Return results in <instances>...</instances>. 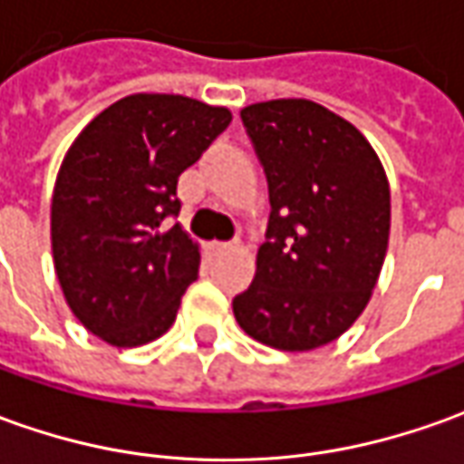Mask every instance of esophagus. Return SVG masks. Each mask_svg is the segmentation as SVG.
I'll use <instances>...</instances> for the list:
<instances>
[{
    "mask_svg": "<svg viewBox=\"0 0 464 464\" xmlns=\"http://www.w3.org/2000/svg\"><path fill=\"white\" fill-rule=\"evenodd\" d=\"M236 246H238V241H216V244H210V248H213V251H231V248H236Z\"/></svg>",
    "mask_w": 464,
    "mask_h": 464,
    "instance_id": "1",
    "label": "esophagus"
}]
</instances>
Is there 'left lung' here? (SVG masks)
<instances>
[{
    "instance_id": "8db88e82",
    "label": "left lung",
    "mask_w": 464,
    "mask_h": 464,
    "mask_svg": "<svg viewBox=\"0 0 464 464\" xmlns=\"http://www.w3.org/2000/svg\"><path fill=\"white\" fill-rule=\"evenodd\" d=\"M269 185L266 241L233 314L276 351H312L340 338L365 310L386 258L391 195L365 137L307 99L241 111Z\"/></svg>"
}]
</instances>
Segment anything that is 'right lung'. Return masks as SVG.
<instances>
[{"instance_id": "1", "label": "right lung", "mask_w": 464, "mask_h": 464, "mask_svg": "<svg viewBox=\"0 0 464 464\" xmlns=\"http://www.w3.org/2000/svg\"><path fill=\"white\" fill-rule=\"evenodd\" d=\"M231 124V111L172 93L111 103L58 172L50 236L73 314L116 348L165 335L198 279V244L175 223L178 178Z\"/></svg>"}]
</instances>
